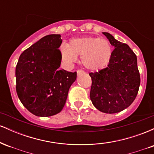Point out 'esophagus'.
<instances>
[{
    "instance_id": "34e87169",
    "label": "esophagus",
    "mask_w": 154,
    "mask_h": 154,
    "mask_svg": "<svg viewBox=\"0 0 154 154\" xmlns=\"http://www.w3.org/2000/svg\"><path fill=\"white\" fill-rule=\"evenodd\" d=\"M77 75H82V74H84L85 72L84 71H82V70H77Z\"/></svg>"
}]
</instances>
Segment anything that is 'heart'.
Masks as SVG:
<instances>
[{
    "instance_id": "obj_1",
    "label": "heart",
    "mask_w": 154,
    "mask_h": 154,
    "mask_svg": "<svg viewBox=\"0 0 154 154\" xmlns=\"http://www.w3.org/2000/svg\"><path fill=\"white\" fill-rule=\"evenodd\" d=\"M59 52L64 64L70 66L81 56V63L90 71H99L110 62L112 46L105 38L84 36L72 38L69 44L63 43Z\"/></svg>"
}]
</instances>
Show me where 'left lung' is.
<instances>
[{
    "label": "left lung",
    "instance_id": "left-lung-1",
    "mask_svg": "<svg viewBox=\"0 0 154 154\" xmlns=\"http://www.w3.org/2000/svg\"><path fill=\"white\" fill-rule=\"evenodd\" d=\"M115 48L106 68L91 72V100L98 110L114 114L130 106L137 96L140 84L137 56L128 45L103 32Z\"/></svg>",
    "mask_w": 154,
    "mask_h": 154
}]
</instances>
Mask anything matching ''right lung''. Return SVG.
<instances>
[{"label":"right lung","mask_w":154,"mask_h":154,"mask_svg":"<svg viewBox=\"0 0 154 154\" xmlns=\"http://www.w3.org/2000/svg\"><path fill=\"white\" fill-rule=\"evenodd\" d=\"M60 35H48L26 49L16 66L17 93L35 116H51L62 110L77 72L60 69Z\"/></svg>","instance_id":"obj_1"}]
</instances>
